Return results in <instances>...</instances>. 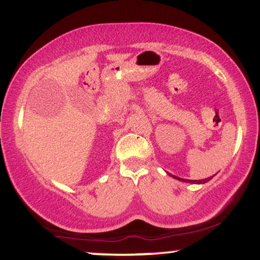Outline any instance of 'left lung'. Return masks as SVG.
I'll list each match as a JSON object with an SVG mask.
<instances>
[{"mask_svg": "<svg viewBox=\"0 0 260 260\" xmlns=\"http://www.w3.org/2000/svg\"><path fill=\"white\" fill-rule=\"evenodd\" d=\"M174 179H176V180L179 181H182V182H190V184H205V182L210 181L211 179H212V176L211 178H207V179H202V180H187V179H182V178H178V176L175 175H172Z\"/></svg>", "mask_w": 260, "mask_h": 260, "instance_id": "obj_1", "label": "left lung"}]
</instances>
